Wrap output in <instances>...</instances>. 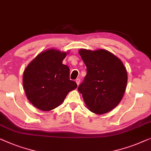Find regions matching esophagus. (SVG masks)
<instances>
[{"label": "esophagus", "instance_id": "34e87169", "mask_svg": "<svg viewBox=\"0 0 151 151\" xmlns=\"http://www.w3.org/2000/svg\"><path fill=\"white\" fill-rule=\"evenodd\" d=\"M75 81H76V84H77L78 86V85H79V83H80V81H81L80 78H76Z\"/></svg>", "mask_w": 151, "mask_h": 151}]
</instances>
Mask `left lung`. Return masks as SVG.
<instances>
[{
    "label": "left lung",
    "instance_id": "1",
    "mask_svg": "<svg viewBox=\"0 0 151 151\" xmlns=\"http://www.w3.org/2000/svg\"><path fill=\"white\" fill-rule=\"evenodd\" d=\"M78 52L87 67V75L78 87L85 103L98 114L111 111L120 103L126 90V68L107 50L81 49Z\"/></svg>",
    "mask_w": 151,
    "mask_h": 151
}]
</instances>
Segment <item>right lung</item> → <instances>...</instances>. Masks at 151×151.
<instances>
[{"mask_svg": "<svg viewBox=\"0 0 151 151\" xmlns=\"http://www.w3.org/2000/svg\"><path fill=\"white\" fill-rule=\"evenodd\" d=\"M65 52L50 49L39 54L26 68L23 86L27 99L42 111L53 109L77 87L70 79V68L62 61Z\"/></svg>", "mask_w": 151, "mask_h": 151, "instance_id": "add662e5", "label": "right lung"}]
</instances>
